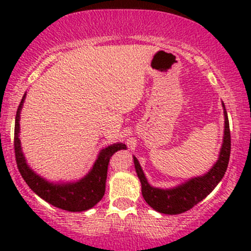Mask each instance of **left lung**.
I'll return each instance as SVG.
<instances>
[{
    "label": "left lung",
    "instance_id": "1",
    "mask_svg": "<svg viewBox=\"0 0 251 251\" xmlns=\"http://www.w3.org/2000/svg\"><path fill=\"white\" fill-rule=\"evenodd\" d=\"M225 114V131H224V141L222 147L220 149V155L216 163L212 165V168L203 176L193 177L188 179L184 183L174 188H155L148 183L142 170L137 158L133 156V163H135L136 173L140 178L142 184V196L144 201L151 207L156 210L161 214L177 215L192 209L194 205L206 198L215 187L219 184L225 173L227 170L229 161V154H231V132H229V123L227 111L225 109V104L222 103Z\"/></svg>",
    "mask_w": 251,
    "mask_h": 251
}]
</instances>
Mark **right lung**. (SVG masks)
Listing matches in <instances>:
<instances>
[{
  "mask_svg": "<svg viewBox=\"0 0 251 251\" xmlns=\"http://www.w3.org/2000/svg\"><path fill=\"white\" fill-rule=\"evenodd\" d=\"M26 95L23 96L22 102L18 107L16 115V126H14V151L16 160L19 173L27 186L40 198L47 203L67 211L76 212L85 211L95 206L103 198L105 192V181H107L108 164L115 151L126 149L124 143H114L105 147L100 151L97 160L93 164L90 173L76 182H50L37 175L26 164L20 146V111Z\"/></svg>",
  "mask_w": 251,
  "mask_h": 251,
  "instance_id": "add662e5",
  "label": "right lung"
}]
</instances>
